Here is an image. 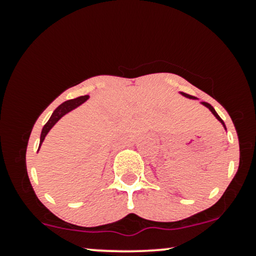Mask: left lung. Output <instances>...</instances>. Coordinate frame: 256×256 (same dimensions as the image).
Returning a JSON list of instances; mask_svg holds the SVG:
<instances>
[{"label":"left lung","instance_id":"1","mask_svg":"<svg viewBox=\"0 0 256 256\" xmlns=\"http://www.w3.org/2000/svg\"><path fill=\"white\" fill-rule=\"evenodd\" d=\"M180 94H182V95H183V96H185V98H192V100H198V98H194V96H190V95H188V94H184V92H180ZM201 104H204V107H207L208 110H210V112H212V113H213V116H216V118L218 119L220 122H222V126H224V128H225V130H226V126H225V124H224V122H222V118H220V116H218V113H216V110H214V108L212 107V106H210V104H207V102H201Z\"/></svg>","mask_w":256,"mask_h":256}]
</instances>
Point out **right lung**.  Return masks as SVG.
Returning <instances> with one entry per match:
<instances>
[{
  "instance_id": "obj_1",
  "label": "right lung",
  "mask_w": 256,
  "mask_h": 256,
  "mask_svg": "<svg viewBox=\"0 0 256 256\" xmlns=\"http://www.w3.org/2000/svg\"><path fill=\"white\" fill-rule=\"evenodd\" d=\"M89 98V96L85 95V96H80V98H73V100H68V101L64 102V104H61L55 110L54 112H52L50 119L46 122V124L43 126L42 128V134H40V146H42L44 138H46V134H48V132L52 130V128L54 126L56 122L60 120L62 116H64V114L70 113V112L76 110V108L79 107L82 104H84L86 100ZM40 149V148H38Z\"/></svg>"
}]
</instances>
